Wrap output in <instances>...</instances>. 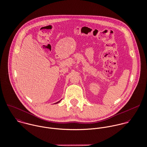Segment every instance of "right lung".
I'll return each mask as SVG.
<instances>
[{
	"label": "right lung",
	"mask_w": 147,
	"mask_h": 147,
	"mask_svg": "<svg viewBox=\"0 0 147 147\" xmlns=\"http://www.w3.org/2000/svg\"><path fill=\"white\" fill-rule=\"evenodd\" d=\"M61 100H60V101H57V102H55V104H57V103H59V102H60V101H61Z\"/></svg>",
	"instance_id": "right-lung-1"
}]
</instances>
